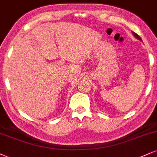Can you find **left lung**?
Wrapping results in <instances>:
<instances>
[{
  "instance_id": "1",
  "label": "left lung",
  "mask_w": 157,
  "mask_h": 157,
  "mask_svg": "<svg viewBox=\"0 0 157 157\" xmlns=\"http://www.w3.org/2000/svg\"><path fill=\"white\" fill-rule=\"evenodd\" d=\"M132 33L133 36H135V37L136 38V39H138V40H140V41H142V39H141L140 36L137 35V33H135V32H133V31H132Z\"/></svg>"
}]
</instances>
